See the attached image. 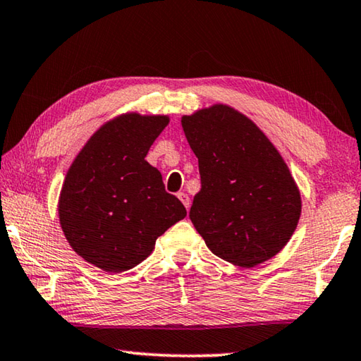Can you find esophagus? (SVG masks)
<instances>
[{
    "instance_id": "esophagus-1",
    "label": "esophagus",
    "mask_w": 361,
    "mask_h": 361,
    "mask_svg": "<svg viewBox=\"0 0 361 361\" xmlns=\"http://www.w3.org/2000/svg\"><path fill=\"white\" fill-rule=\"evenodd\" d=\"M177 198H179V200L182 201V204L185 206V209H188V207H190V197H188L187 193L179 192V193H177Z\"/></svg>"
}]
</instances>
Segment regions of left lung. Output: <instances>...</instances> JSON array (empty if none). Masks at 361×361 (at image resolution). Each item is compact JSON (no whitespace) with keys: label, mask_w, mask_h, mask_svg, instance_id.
I'll use <instances>...</instances> for the list:
<instances>
[{"label":"left lung","mask_w":361,"mask_h":361,"mask_svg":"<svg viewBox=\"0 0 361 361\" xmlns=\"http://www.w3.org/2000/svg\"><path fill=\"white\" fill-rule=\"evenodd\" d=\"M201 190L190 220L214 254L243 268L269 260L293 235L301 198L287 164L257 125L228 106L182 117Z\"/></svg>","instance_id":"left-lung-1"}]
</instances>
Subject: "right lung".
<instances>
[{"label": "right lung", "instance_id": "obj_1", "mask_svg": "<svg viewBox=\"0 0 361 361\" xmlns=\"http://www.w3.org/2000/svg\"><path fill=\"white\" fill-rule=\"evenodd\" d=\"M168 117L126 114L88 139L63 184V233L78 254L107 273H123L150 255L158 236L187 216L144 160Z\"/></svg>", "mask_w": 361, "mask_h": 361}]
</instances>
